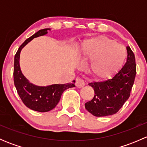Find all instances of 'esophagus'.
I'll list each match as a JSON object with an SVG mask.
<instances>
[{
	"mask_svg": "<svg viewBox=\"0 0 147 147\" xmlns=\"http://www.w3.org/2000/svg\"><path fill=\"white\" fill-rule=\"evenodd\" d=\"M84 80L82 79V78H78L76 79V82H75V85H76L77 87H78V88H81V87H84Z\"/></svg>",
	"mask_w": 147,
	"mask_h": 147,
	"instance_id": "1",
	"label": "esophagus"
}]
</instances>
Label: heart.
I'll list each match as a JSON object with an SVG mask.
<instances>
[{"label":"heart","instance_id":"b5f03b06","mask_svg":"<svg viewBox=\"0 0 147 147\" xmlns=\"http://www.w3.org/2000/svg\"><path fill=\"white\" fill-rule=\"evenodd\" d=\"M81 58L84 61L91 60L88 72L96 80L110 78L121 67L127 56L122 45L105 36L91 38L82 44Z\"/></svg>","mask_w":147,"mask_h":147}]
</instances>
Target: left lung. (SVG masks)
<instances>
[{"label": "left lung", "instance_id": "1", "mask_svg": "<svg viewBox=\"0 0 147 147\" xmlns=\"http://www.w3.org/2000/svg\"><path fill=\"white\" fill-rule=\"evenodd\" d=\"M125 65L112 78L102 82L89 83L94 89V96L85 103V108L95 117H105L116 114L130 96L137 73L134 54L127 47Z\"/></svg>", "mask_w": 147, "mask_h": 147}]
</instances>
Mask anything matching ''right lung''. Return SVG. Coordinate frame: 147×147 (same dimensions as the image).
Segmentation results:
<instances>
[{
	"label": "right lung",
	"instance_id": "1",
	"mask_svg": "<svg viewBox=\"0 0 147 147\" xmlns=\"http://www.w3.org/2000/svg\"><path fill=\"white\" fill-rule=\"evenodd\" d=\"M48 28L40 30L39 31L28 38L19 47L15 55L13 80L14 84L17 90L18 94L24 105L30 109L40 112H45L54 109L60 100L62 94L65 90L75 87L73 83H67L63 84H52L47 87L35 86L28 82L22 73L19 64L20 53L22 48L34 38L44 35L47 33Z\"/></svg>",
	"mask_w": 147,
	"mask_h": 147
}]
</instances>
